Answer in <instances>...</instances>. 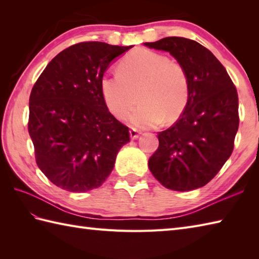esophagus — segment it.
<instances>
[{
	"label": "esophagus",
	"instance_id": "34e87169",
	"mask_svg": "<svg viewBox=\"0 0 259 259\" xmlns=\"http://www.w3.org/2000/svg\"><path fill=\"white\" fill-rule=\"evenodd\" d=\"M140 135H141V133H140V131H139L138 129L130 128V137H131V139H133V140L138 139Z\"/></svg>",
	"mask_w": 259,
	"mask_h": 259
}]
</instances>
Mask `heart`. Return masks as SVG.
<instances>
[{
	"instance_id": "heart-1",
	"label": "heart",
	"mask_w": 259,
	"mask_h": 259,
	"mask_svg": "<svg viewBox=\"0 0 259 259\" xmlns=\"http://www.w3.org/2000/svg\"><path fill=\"white\" fill-rule=\"evenodd\" d=\"M103 101L119 120L130 115V123L138 128H153L177 120L190 96V78L185 65L166 54L149 49H137L119 63V71L104 74L100 81Z\"/></svg>"
}]
</instances>
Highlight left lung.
Returning <instances> with one entry per match:
<instances>
[{
    "label": "left lung",
    "instance_id": "obj_1",
    "mask_svg": "<svg viewBox=\"0 0 259 259\" xmlns=\"http://www.w3.org/2000/svg\"><path fill=\"white\" fill-rule=\"evenodd\" d=\"M145 46L167 51L187 68L190 96L179 119L158 133L148 166L159 183L177 191L207 185L234 150L239 125L238 95L224 65L194 40L163 37Z\"/></svg>",
    "mask_w": 259,
    "mask_h": 259
}]
</instances>
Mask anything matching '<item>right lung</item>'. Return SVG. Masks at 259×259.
<instances>
[{"instance_id":"right-lung-1","label":"right lung","mask_w":259,"mask_h":259,"mask_svg":"<svg viewBox=\"0 0 259 259\" xmlns=\"http://www.w3.org/2000/svg\"><path fill=\"white\" fill-rule=\"evenodd\" d=\"M131 47L80 42L54 57L32 88L27 129L37 167L59 188L84 192L112 171L129 128L103 101L100 81Z\"/></svg>"}]
</instances>
